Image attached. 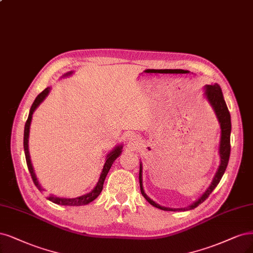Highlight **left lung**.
Segmentation results:
<instances>
[{"mask_svg":"<svg viewBox=\"0 0 253 253\" xmlns=\"http://www.w3.org/2000/svg\"><path fill=\"white\" fill-rule=\"evenodd\" d=\"M204 96L208 103L211 104L214 114L216 116L217 121L220 124L221 128V138H220V145H219V155H220V165L217 168L213 179L211 183V185L205 190V193L200 197L197 201H195L193 204H190L187 207L184 208H170V207H165L161 206L158 203L147 196L144 193L143 185H142V164L140 162V169H139V184H140V190L142 196L145 198V200L149 202L151 205H153L156 208H159L161 211H186L194 210L197 206H199L201 203H203L205 200L210 197V195L212 193L213 189L219 184L221 181L224 172L227 168V164L229 161V156H230V133H231V120H230V113L228 111L227 106H226V102L224 100L223 93L221 90V86L214 84H206L204 86Z\"/></svg>","mask_w":253,"mask_h":253,"instance_id":"left-lung-1","label":"left lung"}]
</instances>
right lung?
Masks as SVG:
<instances>
[{
  "label": "right lung",
  "mask_w": 253,
  "mask_h": 253,
  "mask_svg": "<svg viewBox=\"0 0 253 253\" xmlns=\"http://www.w3.org/2000/svg\"><path fill=\"white\" fill-rule=\"evenodd\" d=\"M73 71H70V72H67L66 74H64L62 77H67V76H70L72 75ZM51 88L50 86H48V88H46L45 90H43L41 94L38 95V97L36 98V100L33 101L32 106L30 108V112H29V115H28V119L27 121H26L25 124V129H24V151H25V157H26V162H27V167H28V169L30 171V175H31V178L34 182V184H36V186L39 188V190L42 191L43 188L41 186V184L38 181V178L36 176V172H34V169H33V167H32V163H31V159H30V154H29V145H28V142H29V132H30V125H31V120H32V115L34 111H36L38 109V107L40 106V104L45 100V98L48 96V94L50 92ZM123 147L124 145L123 144H119V145H116L114 149H113L106 157V162H104L103 164V169L101 170V173H100V177L98 179V182L97 184L95 185V187L90 191V193L85 194V195H83L81 197H76V198H62V197H56L54 195H51L50 197H48V200L51 202H53L55 204H58V205H64V206H82V205H86L89 204L90 202L94 201L95 199H96L102 190V187H103V182H104V179H106L108 172L112 167V164L114 163V161L118 158V157L120 156V154L123 153Z\"/></svg>",
  "instance_id": "add662e5"
}]
</instances>
